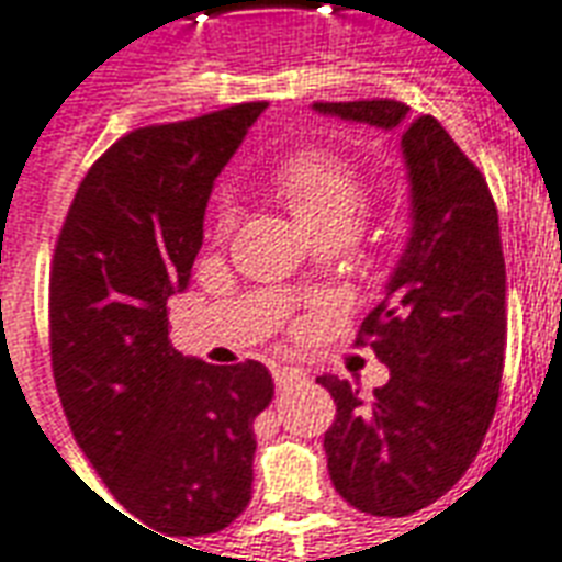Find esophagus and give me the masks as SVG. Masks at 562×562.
<instances>
[{
  "label": "esophagus",
  "instance_id": "34e87169",
  "mask_svg": "<svg viewBox=\"0 0 562 562\" xmlns=\"http://www.w3.org/2000/svg\"><path fill=\"white\" fill-rule=\"evenodd\" d=\"M272 376H276L278 392H284V389L296 386L299 380H302V371H296V368H286V366H276L272 368Z\"/></svg>",
  "mask_w": 562,
  "mask_h": 562
}]
</instances>
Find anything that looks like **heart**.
I'll list each match as a JSON object with an SVG mask.
<instances>
[{"label":"heart","mask_w":562,"mask_h":562,"mask_svg":"<svg viewBox=\"0 0 562 562\" xmlns=\"http://www.w3.org/2000/svg\"><path fill=\"white\" fill-rule=\"evenodd\" d=\"M278 200L317 239L326 233L350 236L368 206V182L347 155L335 149H302L272 176ZM231 218H221V231Z\"/></svg>","instance_id":"1"}]
</instances>
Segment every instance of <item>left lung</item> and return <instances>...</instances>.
I'll list each match as a JSON object with an SVG mask.
<instances>
[{
    "mask_svg": "<svg viewBox=\"0 0 562 562\" xmlns=\"http://www.w3.org/2000/svg\"><path fill=\"white\" fill-rule=\"evenodd\" d=\"M311 110L401 137L411 233L362 323L389 380L371 404L347 380L317 383L338 404L323 437L335 491L359 512L404 518L464 476L497 411L506 353L497 206L434 116L411 119L407 104L383 98Z\"/></svg>",
    "mask_w": 562,
    "mask_h": 562,
    "instance_id": "left-lung-1",
    "label": "left lung"
}]
</instances>
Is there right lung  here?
<instances>
[{
	"label": "right lung",
	"instance_id": "obj_1",
	"mask_svg": "<svg viewBox=\"0 0 562 562\" xmlns=\"http://www.w3.org/2000/svg\"><path fill=\"white\" fill-rule=\"evenodd\" d=\"M266 104L125 134L86 173L56 241L53 376L77 446L151 533H218L254 482V419L276 383L260 362L173 350L215 179Z\"/></svg>",
	"mask_w": 562,
	"mask_h": 562
}]
</instances>
